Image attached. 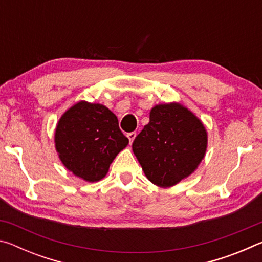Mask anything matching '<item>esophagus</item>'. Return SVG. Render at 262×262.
Returning <instances> with one entry per match:
<instances>
[{"label":"esophagus","mask_w":262,"mask_h":262,"mask_svg":"<svg viewBox=\"0 0 262 262\" xmlns=\"http://www.w3.org/2000/svg\"><path fill=\"white\" fill-rule=\"evenodd\" d=\"M127 137H128V140H129V143H133V141H134V140H135V137H136V133H135V132L128 133V134H127Z\"/></svg>","instance_id":"obj_1"}]
</instances>
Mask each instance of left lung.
<instances>
[{"label": "left lung", "mask_w": 262, "mask_h": 262, "mask_svg": "<svg viewBox=\"0 0 262 262\" xmlns=\"http://www.w3.org/2000/svg\"><path fill=\"white\" fill-rule=\"evenodd\" d=\"M203 122L177 101L155 105L149 123L133 142V152L154 185L168 188L189 177L206 156Z\"/></svg>", "instance_id": "left-lung-1"}]
</instances>
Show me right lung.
Returning a JSON list of instances; mask_svg holds the SVG:
<instances>
[{"instance_id":"obj_1","label":"right lung","mask_w":262,"mask_h":262,"mask_svg":"<svg viewBox=\"0 0 262 262\" xmlns=\"http://www.w3.org/2000/svg\"><path fill=\"white\" fill-rule=\"evenodd\" d=\"M54 143L67 170L84 181L96 183L105 178L111 163L129 141L112 111L103 104L79 100L57 121Z\"/></svg>"}]
</instances>
